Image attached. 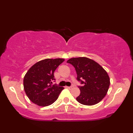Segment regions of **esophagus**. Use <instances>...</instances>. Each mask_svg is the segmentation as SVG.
<instances>
[{
  "label": "esophagus",
  "instance_id": "obj_1",
  "mask_svg": "<svg viewBox=\"0 0 133 133\" xmlns=\"http://www.w3.org/2000/svg\"><path fill=\"white\" fill-rule=\"evenodd\" d=\"M67 88H68L69 90H71V89L73 88V86H71V87H66Z\"/></svg>",
  "mask_w": 133,
  "mask_h": 133
}]
</instances>
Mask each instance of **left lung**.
Returning <instances> with one entry per match:
<instances>
[{"instance_id":"8db88e82","label":"left lung","mask_w":133,"mask_h":133,"mask_svg":"<svg viewBox=\"0 0 133 133\" xmlns=\"http://www.w3.org/2000/svg\"><path fill=\"white\" fill-rule=\"evenodd\" d=\"M75 68L81 94L76 98L78 102L93 105L101 102L108 92L110 79L107 72L99 63L89 58H71L67 61Z\"/></svg>"}]
</instances>
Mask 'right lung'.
Returning a JSON list of instances; mask_svg holds the SVG:
<instances>
[{
    "mask_svg": "<svg viewBox=\"0 0 133 133\" xmlns=\"http://www.w3.org/2000/svg\"><path fill=\"white\" fill-rule=\"evenodd\" d=\"M65 59H46L32 65L23 78L25 93L32 102L41 107L51 105L64 88L51 85L54 72Z\"/></svg>",
    "mask_w": 133,
    "mask_h": 133,
    "instance_id": "obj_1",
    "label": "right lung"
}]
</instances>
